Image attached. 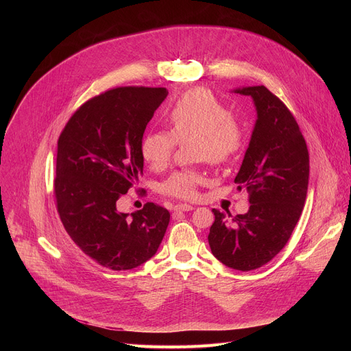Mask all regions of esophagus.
Segmentation results:
<instances>
[{
	"instance_id": "esophagus-1",
	"label": "esophagus",
	"mask_w": 351,
	"mask_h": 351,
	"mask_svg": "<svg viewBox=\"0 0 351 351\" xmlns=\"http://www.w3.org/2000/svg\"><path fill=\"white\" fill-rule=\"evenodd\" d=\"M191 210H194V207H193V206H189V204H176V206L173 207V211H176V213L191 211Z\"/></svg>"
}]
</instances>
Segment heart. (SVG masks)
<instances>
[{
	"instance_id": "obj_1",
	"label": "heart",
	"mask_w": 351,
	"mask_h": 351,
	"mask_svg": "<svg viewBox=\"0 0 351 351\" xmlns=\"http://www.w3.org/2000/svg\"><path fill=\"white\" fill-rule=\"evenodd\" d=\"M167 122L171 128L156 129L144 134L140 152L144 161L154 171L165 168L179 143L194 140L195 160H207L213 165L230 162L240 152L243 130L222 99L206 88L184 93L169 107ZM206 175L198 169H179L160 186L162 194L186 199L197 198L198 187Z\"/></svg>"
}]
</instances>
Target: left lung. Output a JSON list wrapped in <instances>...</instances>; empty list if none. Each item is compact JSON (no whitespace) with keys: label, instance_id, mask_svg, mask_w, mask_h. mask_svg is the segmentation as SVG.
I'll return each instance as SVG.
<instances>
[{"label":"left lung","instance_id":"1","mask_svg":"<svg viewBox=\"0 0 351 351\" xmlns=\"http://www.w3.org/2000/svg\"><path fill=\"white\" fill-rule=\"evenodd\" d=\"M236 93L253 97L258 117L234 178L239 190L248 191L252 206L232 221L213 210L208 243L226 267L252 271L269 263L290 239L306 203L310 156L293 114L274 93L265 86Z\"/></svg>","mask_w":351,"mask_h":351}]
</instances>
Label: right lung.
Returning a JSON list of instances; mask_svg holds the SVG:
<instances>
[{"mask_svg": "<svg viewBox=\"0 0 351 351\" xmlns=\"http://www.w3.org/2000/svg\"><path fill=\"white\" fill-rule=\"evenodd\" d=\"M167 95L165 87L107 90L83 103L60 134L57 211L75 244L104 268L144 264L167 232L171 214L158 204L147 203L132 217L117 210L143 172V133Z\"/></svg>", "mask_w": 351, "mask_h": 351, "instance_id": "right-lung-1", "label": "right lung"}]
</instances>
